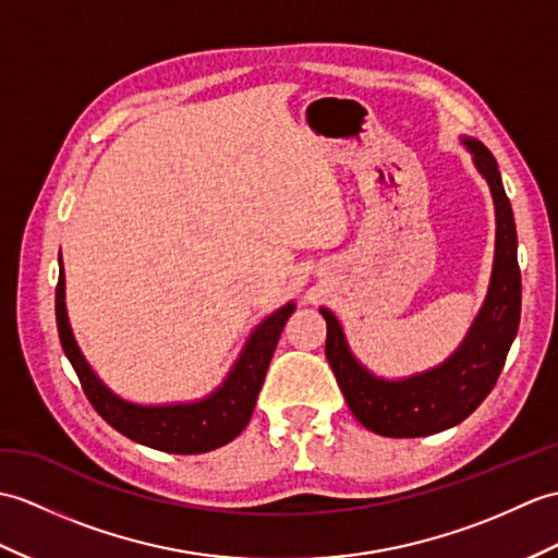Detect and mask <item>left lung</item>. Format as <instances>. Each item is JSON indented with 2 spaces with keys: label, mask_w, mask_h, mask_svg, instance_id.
<instances>
[{
  "label": "left lung",
  "mask_w": 558,
  "mask_h": 558,
  "mask_svg": "<svg viewBox=\"0 0 558 558\" xmlns=\"http://www.w3.org/2000/svg\"><path fill=\"white\" fill-rule=\"evenodd\" d=\"M461 145L489 187L497 228L487 294L454 352L427 371L383 378L354 356L338 316L318 308L328 326L326 356L347 407L361 425L383 437H425L469 418L495 387L521 320L518 238L497 159L475 137L461 135Z\"/></svg>",
  "instance_id": "8db88e82"
}]
</instances>
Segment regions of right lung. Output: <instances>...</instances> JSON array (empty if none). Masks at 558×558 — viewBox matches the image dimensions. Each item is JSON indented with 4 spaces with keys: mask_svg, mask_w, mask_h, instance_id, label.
Instances as JSON below:
<instances>
[{
    "mask_svg": "<svg viewBox=\"0 0 558 558\" xmlns=\"http://www.w3.org/2000/svg\"><path fill=\"white\" fill-rule=\"evenodd\" d=\"M296 304L288 302L268 314L244 340L238 359L232 361L226 378L209 395L190 401H166V404H140L113 392L104 383L75 342L66 308V274L59 254L57 284V328L63 354L81 378L89 404L99 416L133 442L168 454H204L228 445L247 427L256 407L258 392L266 378L270 356L276 352L284 323L294 314Z\"/></svg>",
    "mask_w": 558,
    "mask_h": 558,
    "instance_id": "right-lung-1",
    "label": "right lung"
}]
</instances>
